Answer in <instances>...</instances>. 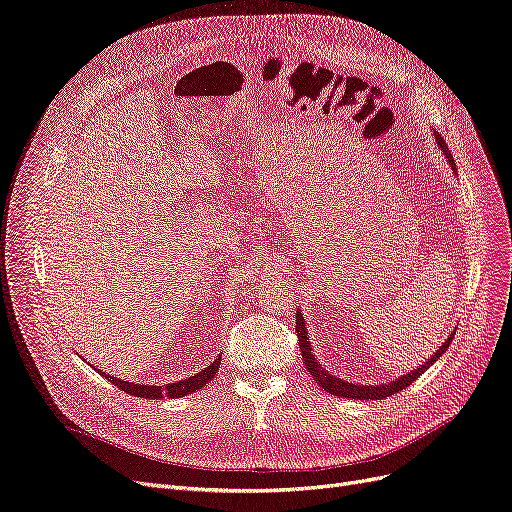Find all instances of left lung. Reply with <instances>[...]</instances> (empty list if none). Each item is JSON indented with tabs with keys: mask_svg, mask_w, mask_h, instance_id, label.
Returning a JSON list of instances; mask_svg holds the SVG:
<instances>
[{
	"mask_svg": "<svg viewBox=\"0 0 512 512\" xmlns=\"http://www.w3.org/2000/svg\"><path fill=\"white\" fill-rule=\"evenodd\" d=\"M437 143H439L441 151L445 154L447 162L451 164V168L456 170V164H453V156L449 154V149H447L445 141H443L439 135H437ZM295 318H297L295 331H297V337H299V350H301V356H304L306 369H308L310 375L314 377V382H316L320 388H325V390H327L329 394H333V396H344V399H356V401H382V399H386V396H392V394H396V392L405 390L407 386H411L415 380H418V377H420L432 363L439 361V358L445 354V350L449 348L453 335H456V333H451V335L447 337V342H445L443 346H439V350L434 352L424 365H420L418 369L409 371L407 375H401L399 380H392V382H386V384H377V386H363V384L346 382V380H342V377H337V375H331L323 365H320V363L316 361V356L312 354V348H310V342H308L306 318L301 316L299 310H297Z\"/></svg>",
	"mask_w": 512,
	"mask_h": 512,
	"instance_id": "1",
	"label": "left lung"
}]
</instances>
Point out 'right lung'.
I'll use <instances>...</instances> for the list:
<instances>
[{"label": "right lung", "instance_id": "right-lung-1", "mask_svg": "<svg viewBox=\"0 0 512 512\" xmlns=\"http://www.w3.org/2000/svg\"><path fill=\"white\" fill-rule=\"evenodd\" d=\"M219 363H221V358H217V361L208 365L206 369L194 373L192 377H185V380H181V382L166 384V386L132 384V382L118 380V377H111V375H107V373H103V375H105L107 382L116 384L120 390H124V392H128V394L141 396V399H154V401H158V399H164V396H168V399H181V396L192 394V392L200 390L202 386H206L208 382H211L213 377H215V373H217V369H219Z\"/></svg>", "mask_w": 512, "mask_h": 512}]
</instances>
